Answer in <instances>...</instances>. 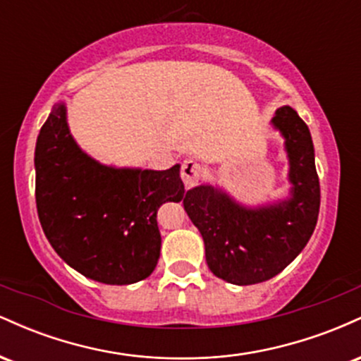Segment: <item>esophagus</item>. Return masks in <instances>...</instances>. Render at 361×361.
<instances>
[{"instance_id": "esophagus-1", "label": "esophagus", "mask_w": 361, "mask_h": 361, "mask_svg": "<svg viewBox=\"0 0 361 361\" xmlns=\"http://www.w3.org/2000/svg\"><path fill=\"white\" fill-rule=\"evenodd\" d=\"M205 169L200 163L193 159H186L181 166V180L185 181L186 186H193L200 181V178L204 176Z\"/></svg>"}]
</instances>
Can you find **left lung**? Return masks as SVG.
Here are the masks:
<instances>
[{"instance_id": "left-lung-1", "label": "left lung", "mask_w": 361, "mask_h": 361, "mask_svg": "<svg viewBox=\"0 0 361 361\" xmlns=\"http://www.w3.org/2000/svg\"><path fill=\"white\" fill-rule=\"evenodd\" d=\"M271 126L285 139L288 157V198L244 207L212 185L188 190L183 205L205 244L210 271L234 285H255L288 267L317 224L321 188L309 127L297 111L281 106Z\"/></svg>"}]
</instances>
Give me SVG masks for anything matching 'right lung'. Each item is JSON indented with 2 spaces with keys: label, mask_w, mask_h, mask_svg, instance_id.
<instances>
[{
  "label": "right lung",
  "mask_w": 361,
  "mask_h": 361,
  "mask_svg": "<svg viewBox=\"0 0 361 361\" xmlns=\"http://www.w3.org/2000/svg\"><path fill=\"white\" fill-rule=\"evenodd\" d=\"M180 164L164 171L98 163L73 139L57 103L35 146V202L45 238L69 267L106 285L154 271L161 251L157 209L180 202Z\"/></svg>",
  "instance_id": "add662e5"
}]
</instances>
